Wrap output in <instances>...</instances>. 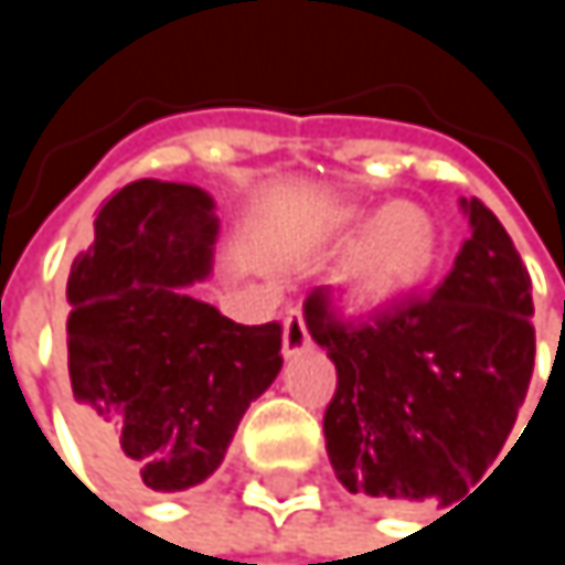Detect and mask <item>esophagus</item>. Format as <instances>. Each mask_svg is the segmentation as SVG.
<instances>
[{
	"mask_svg": "<svg viewBox=\"0 0 565 565\" xmlns=\"http://www.w3.org/2000/svg\"><path fill=\"white\" fill-rule=\"evenodd\" d=\"M310 347V327H307V317L303 310H290L287 320H284V353H300Z\"/></svg>",
	"mask_w": 565,
	"mask_h": 565,
	"instance_id": "1",
	"label": "esophagus"
}]
</instances>
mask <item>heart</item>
Masks as SVG:
<instances>
[{"mask_svg": "<svg viewBox=\"0 0 565 565\" xmlns=\"http://www.w3.org/2000/svg\"><path fill=\"white\" fill-rule=\"evenodd\" d=\"M431 245L435 235L422 212L390 205L380 212V225L373 228V235L353 252L343 278L356 297L386 300L422 278L431 262Z\"/></svg>", "mask_w": 565, "mask_h": 565, "instance_id": "b5f03b06", "label": "heart"}]
</instances>
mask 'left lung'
Listing matches in <instances>:
<instances>
[{"label": "left lung", "mask_w": 565, "mask_h": 565, "mask_svg": "<svg viewBox=\"0 0 565 565\" xmlns=\"http://www.w3.org/2000/svg\"><path fill=\"white\" fill-rule=\"evenodd\" d=\"M465 209L475 232L431 294H398L370 317H347L330 287L303 303L337 366L323 435L350 494L451 504L501 455L526 398L530 275L498 215L478 199Z\"/></svg>", "instance_id": "obj_1"}]
</instances>
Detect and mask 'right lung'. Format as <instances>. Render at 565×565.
Wrapping results in <instances>:
<instances>
[{"mask_svg":"<svg viewBox=\"0 0 565 565\" xmlns=\"http://www.w3.org/2000/svg\"><path fill=\"white\" fill-rule=\"evenodd\" d=\"M212 199L137 179L94 218L67 275V412L84 448L150 491L202 484L281 370V323L245 327L189 297L212 268Z\"/></svg>","mask_w":565,"mask_h":565,"instance_id":"obj_1","label":"right lung"}]
</instances>
